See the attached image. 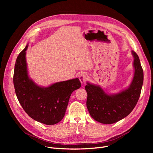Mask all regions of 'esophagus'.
Wrapping results in <instances>:
<instances>
[{
	"mask_svg": "<svg viewBox=\"0 0 153 153\" xmlns=\"http://www.w3.org/2000/svg\"><path fill=\"white\" fill-rule=\"evenodd\" d=\"M79 78V80H80V81H81V82L84 83L86 81V80L87 79V75L85 73H82L80 74Z\"/></svg>",
	"mask_w": 153,
	"mask_h": 153,
	"instance_id": "1",
	"label": "esophagus"
}]
</instances>
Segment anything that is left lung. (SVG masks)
Wrapping results in <instances>:
<instances>
[{
  "mask_svg": "<svg viewBox=\"0 0 153 153\" xmlns=\"http://www.w3.org/2000/svg\"><path fill=\"white\" fill-rule=\"evenodd\" d=\"M134 58V76L130 86L116 94H107L97 85L87 83V108L91 116L103 124L116 123L129 115L140 98L143 83V70L138 56L131 51Z\"/></svg>",
  "mask_w": 153,
  "mask_h": 153,
  "instance_id": "obj_1",
  "label": "left lung"
}]
</instances>
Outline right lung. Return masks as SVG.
Returning <instances> with one entry per match:
<instances>
[{
    "label": "right lung",
    "mask_w": 153,
    "mask_h": 153,
    "mask_svg": "<svg viewBox=\"0 0 153 153\" xmlns=\"http://www.w3.org/2000/svg\"><path fill=\"white\" fill-rule=\"evenodd\" d=\"M28 45L15 62L13 84L17 99L23 110L31 118L45 125L59 122L65 115L71 94L79 89L78 78L58 82L49 87L36 85L28 77L26 61Z\"/></svg>",
    "instance_id": "right-lung-1"
}]
</instances>
